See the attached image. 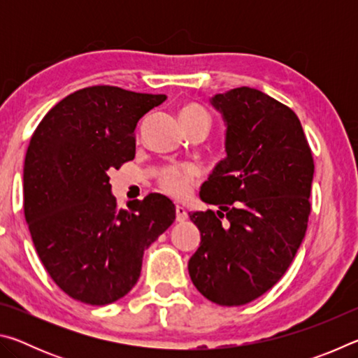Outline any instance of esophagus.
Wrapping results in <instances>:
<instances>
[{
  "label": "esophagus",
  "instance_id": "34e87169",
  "mask_svg": "<svg viewBox=\"0 0 358 358\" xmlns=\"http://www.w3.org/2000/svg\"><path fill=\"white\" fill-rule=\"evenodd\" d=\"M175 213H177V222H185L187 220V211L185 210V207H181V205H177Z\"/></svg>",
  "mask_w": 358,
  "mask_h": 358
}]
</instances>
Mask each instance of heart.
Listing matches in <instances>:
<instances>
[{
    "label": "heart",
    "instance_id": "heart-1",
    "mask_svg": "<svg viewBox=\"0 0 358 358\" xmlns=\"http://www.w3.org/2000/svg\"><path fill=\"white\" fill-rule=\"evenodd\" d=\"M199 121H207L208 113L203 107L199 104H186L180 110V123L181 126H189ZM197 177V169L186 166V167H171L162 173L161 186L166 192L173 197H185L191 189V183Z\"/></svg>",
    "mask_w": 358,
    "mask_h": 358
}]
</instances>
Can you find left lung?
<instances>
[{
	"mask_svg": "<svg viewBox=\"0 0 358 358\" xmlns=\"http://www.w3.org/2000/svg\"><path fill=\"white\" fill-rule=\"evenodd\" d=\"M226 124V157L201 187L216 211H194L201 245L191 281L221 306L256 300L286 273L305 237L314 162L300 120L259 90L215 94ZM227 222H222V217Z\"/></svg>",
	"mask_w": 358,
	"mask_h": 358,
	"instance_id": "8db88e82",
	"label": "left lung"
}]
</instances>
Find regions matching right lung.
I'll return each instance as SVG.
<instances>
[{
	"label": "right lung",
	"mask_w": 358,
	"mask_h": 358,
	"mask_svg": "<svg viewBox=\"0 0 358 358\" xmlns=\"http://www.w3.org/2000/svg\"><path fill=\"white\" fill-rule=\"evenodd\" d=\"M166 94L98 85L66 96L36 128L23 166V210L58 287L108 305L136 286L143 251L175 221L161 194L118 208L108 172L136 156V128Z\"/></svg>",
	"instance_id": "obj_1"
}]
</instances>
